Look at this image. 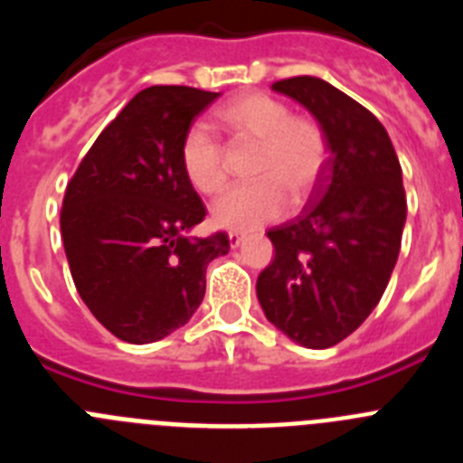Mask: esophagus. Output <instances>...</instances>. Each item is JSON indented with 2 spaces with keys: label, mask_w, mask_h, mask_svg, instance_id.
Returning <instances> with one entry per match:
<instances>
[{
  "label": "esophagus",
  "mask_w": 463,
  "mask_h": 463,
  "mask_svg": "<svg viewBox=\"0 0 463 463\" xmlns=\"http://www.w3.org/2000/svg\"><path fill=\"white\" fill-rule=\"evenodd\" d=\"M243 241H245V234H241V232H229V245H232V248H239Z\"/></svg>",
  "instance_id": "obj_1"
}]
</instances>
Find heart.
Returning a JSON list of instances; mask_svg holds the SVG:
<instances>
[{
    "instance_id": "b5f03b06",
    "label": "heart",
    "mask_w": 463,
    "mask_h": 463,
    "mask_svg": "<svg viewBox=\"0 0 463 463\" xmlns=\"http://www.w3.org/2000/svg\"><path fill=\"white\" fill-rule=\"evenodd\" d=\"M218 120L234 138L257 143L250 166L257 183L224 192L213 203L215 227L250 232L285 211V194L298 203L317 185L326 165V137L317 122L292 116L285 101L261 92L241 94L220 106ZM181 165L202 194H218L227 183L222 146L202 125H192L183 137Z\"/></svg>"
}]
</instances>
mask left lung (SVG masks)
<instances>
[{
    "mask_svg": "<svg viewBox=\"0 0 463 463\" xmlns=\"http://www.w3.org/2000/svg\"><path fill=\"white\" fill-rule=\"evenodd\" d=\"M326 137L313 202L269 229L273 261L257 278L267 320L313 350L350 336L378 306L401 250L406 192L390 134L369 109L313 76L278 80Z\"/></svg>",
    "mask_w": 463,
    "mask_h": 463,
    "instance_id": "obj_1",
    "label": "left lung"
}]
</instances>
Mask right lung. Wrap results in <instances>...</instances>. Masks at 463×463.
Masks as SVG:
<instances>
[{"label":"right lung","instance_id":"obj_1","mask_svg":"<svg viewBox=\"0 0 463 463\" xmlns=\"http://www.w3.org/2000/svg\"><path fill=\"white\" fill-rule=\"evenodd\" d=\"M220 92L153 85L97 137L67 185L60 215L71 278L90 313L127 343H155L190 322L206 267L229 236L199 239L206 215L181 165L194 118Z\"/></svg>","mask_w":463,"mask_h":463}]
</instances>
